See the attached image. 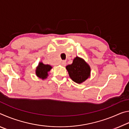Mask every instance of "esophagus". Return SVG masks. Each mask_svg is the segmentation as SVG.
Masks as SVG:
<instances>
[{
  "instance_id": "obj_1",
  "label": "esophagus",
  "mask_w": 129,
  "mask_h": 129,
  "mask_svg": "<svg viewBox=\"0 0 129 129\" xmlns=\"http://www.w3.org/2000/svg\"><path fill=\"white\" fill-rule=\"evenodd\" d=\"M66 64H67V62H66V61H65V60L62 61L61 63V65L62 66H63V67H65V65H66Z\"/></svg>"
}]
</instances>
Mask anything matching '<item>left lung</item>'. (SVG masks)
<instances>
[{
	"mask_svg": "<svg viewBox=\"0 0 129 129\" xmlns=\"http://www.w3.org/2000/svg\"><path fill=\"white\" fill-rule=\"evenodd\" d=\"M66 69L69 77L74 82L81 84L90 76V68L84 59L76 57L72 64L67 65Z\"/></svg>",
	"mask_w": 129,
	"mask_h": 129,
	"instance_id": "obj_1",
	"label": "left lung"
}]
</instances>
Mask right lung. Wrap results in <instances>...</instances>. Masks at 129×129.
<instances>
[{
	"label": "right lung",
	"instance_id": "add662e5",
	"mask_svg": "<svg viewBox=\"0 0 129 129\" xmlns=\"http://www.w3.org/2000/svg\"><path fill=\"white\" fill-rule=\"evenodd\" d=\"M51 65L48 64H44L43 62H39L38 66L36 69V75L38 77L41 79H45L48 76V72L52 69Z\"/></svg>",
	"mask_w": 129,
	"mask_h": 129
}]
</instances>
